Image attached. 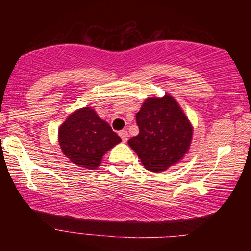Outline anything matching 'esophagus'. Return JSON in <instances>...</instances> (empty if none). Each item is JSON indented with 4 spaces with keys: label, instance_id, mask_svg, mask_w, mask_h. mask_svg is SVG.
Masks as SVG:
<instances>
[{
    "label": "esophagus",
    "instance_id": "34e87169",
    "mask_svg": "<svg viewBox=\"0 0 251 251\" xmlns=\"http://www.w3.org/2000/svg\"><path fill=\"white\" fill-rule=\"evenodd\" d=\"M119 135H120V137H121L122 142L126 143V140H128V137H129L128 131H126V130H122V131H120Z\"/></svg>",
    "mask_w": 251,
    "mask_h": 251
}]
</instances>
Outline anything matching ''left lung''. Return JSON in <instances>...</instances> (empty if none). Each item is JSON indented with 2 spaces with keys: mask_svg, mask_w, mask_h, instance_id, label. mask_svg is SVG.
Instances as JSON below:
<instances>
[{
  "mask_svg": "<svg viewBox=\"0 0 251 251\" xmlns=\"http://www.w3.org/2000/svg\"><path fill=\"white\" fill-rule=\"evenodd\" d=\"M136 121L139 133L128 144L146 170L161 173L180 162L187 154L193 126L171 95L146 98Z\"/></svg>",
  "mask_w": 251,
  "mask_h": 251,
  "instance_id": "1",
  "label": "left lung"
}]
</instances>
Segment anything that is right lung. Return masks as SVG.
<instances>
[{
    "mask_svg": "<svg viewBox=\"0 0 251 251\" xmlns=\"http://www.w3.org/2000/svg\"><path fill=\"white\" fill-rule=\"evenodd\" d=\"M58 142L71 162L84 170H95L100 166L102 156L121 138L94 108L87 106L71 113L61 123Z\"/></svg>",
    "mask_w": 251,
    "mask_h": 251,
    "instance_id": "1",
    "label": "right lung"
}]
</instances>
